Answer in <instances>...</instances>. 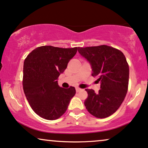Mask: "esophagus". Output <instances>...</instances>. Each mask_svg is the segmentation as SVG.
Masks as SVG:
<instances>
[{"mask_svg":"<svg viewBox=\"0 0 148 148\" xmlns=\"http://www.w3.org/2000/svg\"><path fill=\"white\" fill-rule=\"evenodd\" d=\"M81 90H82V89H80V88H78V87H76V92H79V91H80Z\"/></svg>","mask_w":148,"mask_h":148,"instance_id":"obj_1","label":"esophagus"}]
</instances>
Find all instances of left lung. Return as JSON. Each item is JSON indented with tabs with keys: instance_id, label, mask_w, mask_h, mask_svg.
Wrapping results in <instances>:
<instances>
[{
	"instance_id": "1",
	"label": "left lung",
	"mask_w": 148,
	"mask_h": 148,
	"mask_svg": "<svg viewBox=\"0 0 148 148\" xmlns=\"http://www.w3.org/2000/svg\"><path fill=\"white\" fill-rule=\"evenodd\" d=\"M78 51L90 64L91 75L100 81L98 93L85 89L88 98L84 104L91 115L105 118L118 109L128 91L129 66L126 57L120 50L106 45L78 48Z\"/></svg>"
}]
</instances>
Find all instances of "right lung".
Returning a JSON list of instances; mask_svg holds the SVG:
<instances>
[{
    "mask_svg": "<svg viewBox=\"0 0 148 148\" xmlns=\"http://www.w3.org/2000/svg\"><path fill=\"white\" fill-rule=\"evenodd\" d=\"M78 49L40 46L24 60L22 83L24 94L32 109L42 118L48 120L59 118L75 95V88L61 87L57 79Z\"/></svg>",
    "mask_w": 148,
    "mask_h": 148,
    "instance_id": "1",
    "label": "right lung"
}]
</instances>
